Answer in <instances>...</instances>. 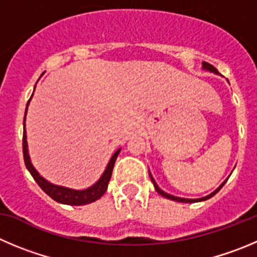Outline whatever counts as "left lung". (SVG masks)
<instances>
[{"instance_id":"obj_1","label":"left lung","mask_w":257,"mask_h":257,"mask_svg":"<svg viewBox=\"0 0 257 257\" xmlns=\"http://www.w3.org/2000/svg\"><path fill=\"white\" fill-rule=\"evenodd\" d=\"M202 67H203V69H204V70H208V72L216 73V74H217V73H218V70H217L216 68L213 67V65H211V64H209V63H207V62H203V63H202ZM149 174H150V172H149ZM150 178H151V182H153L154 187H155L156 192H158L159 194H160V195H163V197H165V198H168V199H170V200H175V202H180V203H195V202H202V200H207V199H209V198H212V197H213V195L216 194V193H218L219 190H221V188L223 187V185L226 184V182H227V179L224 180V182L222 183V184L219 185V187L217 188V189L214 190L213 193H211V194H209V195H207V197H203V198H198V199H188V198L174 197V195H172V194H168V193H165V192H164V190H161L160 188H159V185L156 184V183H155V180H154L153 175H151V174H150Z\"/></svg>"}]
</instances>
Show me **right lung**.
<instances>
[{
    "label": "right lung",
    "instance_id": "right-lung-1",
    "mask_svg": "<svg viewBox=\"0 0 257 257\" xmlns=\"http://www.w3.org/2000/svg\"><path fill=\"white\" fill-rule=\"evenodd\" d=\"M33 94H31V97H33ZM31 97L28 101V104H26L25 117H26V112H28V106L31 101ZM119 151H121V149H118V150L112 155V158L109 159L108 164H107V167H106V170L103 172L102 177L99 178L98 182L94 183L92 187L83 190H77V189H70V188H67V187H62V185H55L53 184V183L48 182L45 178L41 177V175L38 173V170L34 168L33 164H31L30 155H29V150H28V141H26L25 118H24L23 153H24V160H25L26 168H28V170L30 172V174L33 175L35 182L38 183L39 187H40L41 189L49 195V197L53 198L54 200H57L58 203L68 204V206H83V204H89L92 203V202H94V200L99 199V198H101L102 195L104 194V192L107 190V187H108L109 179H111V175H112V170H113L114 161H116Z\"/></svg>",
    "mask_w": 257,
    "mask_h": 257
}]
</instances>
